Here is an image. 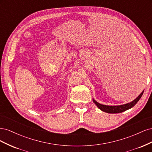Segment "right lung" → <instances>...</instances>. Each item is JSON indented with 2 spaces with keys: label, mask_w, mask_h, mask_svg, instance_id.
Wrapping results in <instances>:
<instances>
[{
  "label": "right lung",
  "mask_w": 152,
  "mask_h": 152,
  "mask_svg": "<svg viewBox=\"0 0 152 152\" xmlns=\"http://www.w3.org/2000/svg\"><path fill=\"white\" fill-rule=\"evenodd\" d=\"M142 94H143V91L137 96L134 100H133L132 102L129 103L125 104L122 105H118V106H108V105H104L102 104L93 99V102L96 104V105L103 112H105L108 113H122L124 111H126V110L132 108L137 103V102L140 100L141 97L142 96Z\"/></svg>",
  "instance_id": "obj_1"
}]
</instances>
